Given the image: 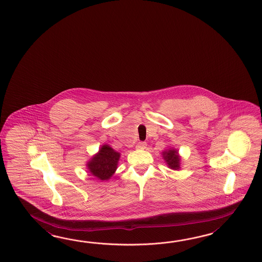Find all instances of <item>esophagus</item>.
<instances>
[{
  "label": "esophagus",
  "mask_w": 262,
  "mask_h": 262,
  "mask_svg": "<svg viewBox=\"0 0 262 262\" xmlns=\"http://www.w3.org/2000/svg\"><path fill=\"white\" fill-rule=\"evenodd\" d=\"M146 146H147V143H146V142L140 141V142H139V143L137 144L136 148H137V149H145V148H146Z\"/></svg>",
  "instance_id": "obj_1"
}]
</instances>
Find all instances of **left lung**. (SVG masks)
Returning a JSON list of instances; mask_svg holds the SVG:
<instances>
[{"label":"left lung","mask_w":262,"mask_h":262,"mask_svg":"<svg viewBox=\"0 0 262 262\" xmlns=\"http://www.w3.org/2000/svg\"><path fill=\"white\" fill-rule=\"evenodd\" d=\"M163 159L167 163V167L173 170H178L181 168L182 158L179 155V150L174 148H169L168 150L162 151Z\"/></svg>","instance_id":"obj_1"}]
</instances>
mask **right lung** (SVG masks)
Returning a JSON list of instances; mask_svg holds the SVG:
<instances>
[{"instance_id":"obj_1","label":"right lung","mask_w":262,"mask_h":262,"mask_svg":"<svg viewBox=\"0 0 262 262\" xmlns=\"http://www.w3.org/2000/svg\"><path fill=\"white\" fill-rule=\"evenodd\" d=\"M121 154L112 149L110 145L101 146L99 150L87 162L89 172L102 182L108 181L116 171Z\"/></svg>"}]
</instances>
